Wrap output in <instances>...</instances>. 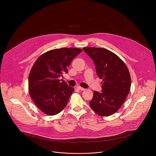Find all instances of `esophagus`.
Returning <instances> with one entry per match:
<instances>
[{
	"label": "esophagus",
	"instance_id": "obj_1",
	"mask_svg": "<svg viewBox=\"0 0 156 156\" xmlns=\"http://www.w3.org/2000/svg\"><path fill=\"white\" fill-rule=\"evenodd\" d=\"M77 89H78V90H80V91H84V90H85L84 88L81 87H80V86H78V87H77Z\"/></svg>",
	"mask_w": 156,
	"mask_h": 156
}]
</instances>
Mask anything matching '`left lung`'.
I'll return each mask as SVG.
<instances>
[{"label": "left lung", "instance_id": "8db88e82", "mask_svg": "<svg viewBox=\"0 0 156 156\" xmlns=\"http://www.w3.org/2000/svg\"><path fill=\"white\" fill-rule=\"evenodd\" d=\"M93 60L98 77L102 80V93L94 91L90 107L101 116L115 113L130 90L131 77L125 63L114 53L104 48H84Z\"/></svg>", "mask_w": 156, "mask_h": 156}]
</instances>
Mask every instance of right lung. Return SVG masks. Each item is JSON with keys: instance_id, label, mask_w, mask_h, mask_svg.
<instances>
[{"instance_id": "add662e5", "label": "right lung", "mask_w": 156, "mask_h": 156, "mask_svg": "<svg viewBox=\"0 0 156 156\" xmlns=\"http://www.w3.org/2000/svg\"><path fill=\"white\" fill-rule=\"evenodd\" d=\"M82 52L77 48L53 49L41 55L30 71L29 92L42 112L54 115L66 107L74 89L59 78L68 73L72 60Z\"/></svg>"}]
</instances>
